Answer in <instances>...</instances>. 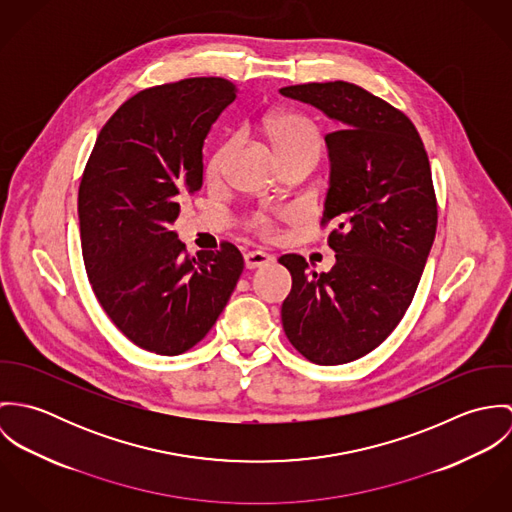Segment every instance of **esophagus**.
<instances>
[{
    "instance_id": "esophagus-1",
    "label": "esophagus",
    "mask_w": 512,
    "mask_h": 512,
    "mask_svg": "<svg viewBox=\"0 0 512 512\" xmlns=\"http://www.w3.org/2000/svg\"><path fill=\"white\" fill-rule=\"evenodd\" d=\"M268 262H272V256L266 254V252H262V250H252V252H246V254H244V264H246L248 270L266 266Z\"/></svg>"
}]
</instances>
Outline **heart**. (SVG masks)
Segmentation results:
<instances>
[{"label": "heart", "mask_w": 512, "mask_h": 512, "mask_svg": "<svg viewBox=\"0 0 512 512\" xmlns=\"http://www.w3.org/2000/svg\"><path fill=\"white\" fill-rule=\"evenodd\" d=\"M264 134L282 163L295 159V157H317L319 149H321V136H319V130L315 128V124L299 114H292V112H284V114H276V116L268 118L264 124ZM234 146H236V140L228 138L209 157L205 173L211 181H217L222 177L226 163L234 151ZM288 215H290V211H276V213L258 211L248 219V226L254 232L268 236V234L276 232L278 222L286 219Z\"/></svg>", "instance_id": "1"}]
</instances>
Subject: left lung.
<instances>
[{
  "mask_svg": "<svg viewBox=\"0 0 512 512\" xmlns=\"http://www.w3.org/2000/svg\"><path fill=\"white\" fill-rule=\"evenodd\" d=\"M284 96L337 124L325 136L331 177L321 226L335 266L309 270L299 254L278 262L292 274L284 331L315 365H345L376 349L400 323L420 284L438 226L424 142L398 108L335 80L286 86Z\"/></svg>",
  "mask_w": 512,
  "mask_h": 512,
  "instance_id": "8db88e82",
  "label": "left lung"
}]
</instances>
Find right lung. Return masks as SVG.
Wrapping results in <instances>:
<instances>
[{
    "instance_id": "right-lung-1",
    "label": "right lung",
    "mask_w": 512,
    "mask_h": 512,
    "mask_svg": "<svg viewBox=\"0 0 512 512\" xmlns=\"http://www.w3.org/2000/svg\"><path fill=\"white\" fill-rule=\"evenodd\" d=\"M236 84L219 76L151 86L100 130L78 187L88 282L112 323L157 355L193 349L244 270L240 250L189 256L173 224L203 187V144Z\"/></svg>"
}]
</instances>
